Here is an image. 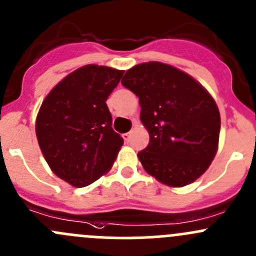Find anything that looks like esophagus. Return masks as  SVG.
<instances>
[{"label": "esophagus", "mask_w": 256, "mask_h": 256, "mask_svg": "<svg viewBox=\"0 0 256 256\" xmlns=\"http://www.w3.org/2000/svg\"><path fill=\"white\" fill-rule=\"evenodd\" d=\"M122 138H124V141H125V142H128V141H130V138H131V132L124 134Z\"/></svg>", "instance_id": "esophagus-1"}]
</instances>
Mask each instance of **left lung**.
<instances>
[{"label": "left lung", "mask_w": 256, "mask_h": 256, "mask_svg": "<svg viewBox=\"0 0 256 256\" xmlns=\"http://www.w3.org/2000/svg\"><path fill=\"white\" fill-rule=\"evenodd\" d=\"M121 84L138 96L150 135L138 154L148 174L170 187L194 182L218 151L220 114L207 90L184 72L161 63L138 64Z\"/></svg>", "instance_id": "obj_1"}]
</instances>
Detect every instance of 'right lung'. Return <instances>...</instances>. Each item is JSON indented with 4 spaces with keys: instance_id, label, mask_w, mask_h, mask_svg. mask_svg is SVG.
Here are the masks:
<instances>
[{
    "instance_id": "right-lung-1",
    "label": "right lung",
    "mask_w": 256,
    "mask_h": 256,
    "mask_svg": "<svg viewBox=\"0 0 256 256\" xmlns=\"http://www.w3.org/2000/svg\"><path fill=\"white\" fill-rule=\"evenodd\" d=\"M122 74L88 64L60 80L40 105L36 118L40 151L53 174L73 187L108 174L124 144L106 105Z\"/></svg>"
}]
</instances>
